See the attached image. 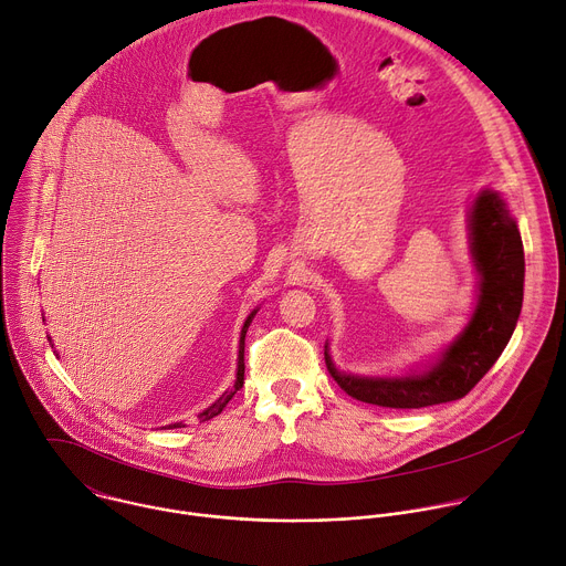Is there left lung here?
<instances>
[{
    "mask_svg": "<svg viewBox=\"0 0 566 566\" xmlns=\"http://www.w3.org/2000/svg\"><path fill=\"white\" fill-rule=\"evenodd\" d=\"M476 300L461 334L441 354L400 376H363L338 369L325 345L334 380L356 400L380 408H428L465 396L506 349L524 300V249L506 199L483 188L468 208Z\"/></svg>",
    "mask_w": 566,
    "mask_h": 566,
    "instance_id": "left-lung-1",
    "label": "left lung"
}]
</instances>
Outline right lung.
I'll use <instances>...</instances> for the list:
<instances>
[{
	"label": "right lung",
	"instance_id": "add662e5",
	"mask_svg": "<svg viewBox=\"0 0 566 566\" xmlns=\"http://www.w3.org/2000/svg\"><path fill=\"white\" fill-rule=\"evenodd\" d=\"M260 308H253L251 311V315L247 317V322H244V327H241V334H239V354H237V374H234V380H232V385L212 402L210 408H206L201 415H199V421H210V419H214L217 415H221L223 412V408L228 406V400L241 389V385H244V340H247V332H249V327H251V322H253V317H255V313H258ZM49 343H51V338H49ZM172 428H186V423L184 421H179V423H170L168 426V430H172Z\"/></svg>",
	"mask_w": 566,
	"mask_h": 566
}]
</instances>
